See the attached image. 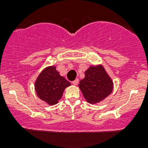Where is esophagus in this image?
Listing matches in <instances>:
<instances>
[{
  "label": "esophagus",
  "mask_w": 148,
  "mask_h": 148,
  "mask_svg": "<svg viewBox=\"0 0 148 148\" xmlns=\"http://www.w3.org/2000/svg\"><path fill=\"white\" fill-rule=\"evenodd\" d=\"M79 83V79H76L75 80H74V81L72 82V84L74 85H77V84Z\"/></svg>",
  "instance_id": "34e87169"
}]
</instances>
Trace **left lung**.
<instances>
[{
  "label": "left lung",
  "mask_w": 148,
  "mask_h": 148,
  "mask_svg": "<svg viewBox=\"0 0 148 148\" xmlns=\"http://www.w3.org/2000/svg\"><path fill=\"white\" fill-rule=\"evenodd\" d=\"M79 86L86 101L95 104L110 95L113 84L104 68L99 66H91L85 71V77L80 81Z\"/></svg>",
  "instance_id": "left-lung-1"
}]
</instances>
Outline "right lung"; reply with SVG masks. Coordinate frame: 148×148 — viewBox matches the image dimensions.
I'll return each mask as SVG.
<instances>
[{
	"mask_svg": "<svg viewBox=\"0 0 148 148\" xmlns=\"http://www.w3.org/2000/svg\"><path fill=\"white\" fill-rule=\"evenodd\" d=\"M71 83L59 75L55 66H49L41 71L35 83L37 95L50 105H53L62 98L65 88Z\"/></svg>",
	"mask_w": 148,
	"mask_h": 148,
	"instance_id": "add662e5",
	"label": "right lung"
}]
</instances>
